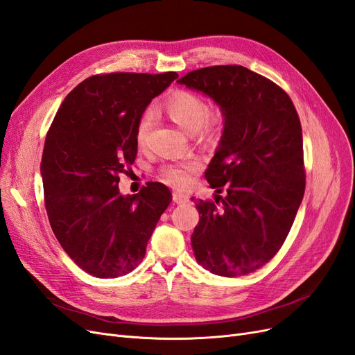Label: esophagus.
I'll list each match as a JSON object with an SVG mask.
<instances>
[{
    "instance_id": "esophagus-1",
    "label": "esophagus",
    "mask_w": 355,
    "mask_h": 355,
    "mask_svg": "<svg viewBox=\"0 0 355 355\" xmlns=\"http://www.w3.org/2000/svg\"><path fill=\"white\" fill-rule=\"evenodd\" d=\"M173 201L176 204H185L189 201V196L188 194H184V192H179V191H175L173 192Z\"/></svg>"
}]
</instances>
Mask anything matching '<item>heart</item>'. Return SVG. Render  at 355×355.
I'll list each match as a JSON object with an SVG mask.
<instances>
[{"mask_svg":"<svg viewBox=\"0 0 355 355\" xmlns=\"http://www.w3.org/2000/svg\"><path fill=\"white\" fill-rule=\"evenodd\" d=\"M164 112L182 130L202 137H213L220 132L223 114L220 110H209L207 103L198 94L179 90L173 93L164 103ZM153 124V115L145 112L139 118L136 125V142L144 145L149 128ZM198 161L189 158L180 163L167 164L161 168V176L170 185L185 187L191 180V175L198 170Z\"/></svg>","mask_w":355,"mask_h":355,"instance_id":"1","label":"heart"}]
</instances>
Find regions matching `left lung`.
Here are the masks:
<instances>
[{
	"mask_svg": "<svg viewBox=\"0 0 355 355\" xmlns=\"http://www.w3.org/2000/svg\"><path fill=\"white\" fill-rule=\"evenodd\" d=\"M207 96L223 130L206 170L227 196L198 201L191 235L197 262L222 277L247 275L270 262L292 228L305 192L302 128L286 92L244 67L192 71L178 80Z\"/></svg>",
	"mask_w": 355,
	"mask_h": 355,
	"instance_id": "1",
	"label": "left lung"
}]
</instances>
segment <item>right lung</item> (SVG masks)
Wrapping results in <instances>:
<instances>
[{
    "instance_id": "add662e5",
    "label": "right lung",
    "mask_w": 355,
    "mask_h": 355,
    "mask_svg": "<svg viewBox=\"0 0 355 355\" xmlns=\"http://www.w3.org/2000/svg\"><path fill=\"white\" fill-rule=\"evenodd\" d=\"M178 77L94 75L67 96L53 120L41 158L49 220L62 249L90 275L135 270L171 201L159 182L133 196H123L118 182L135 163L139 118Z\"/></svg>"
}]
</instances>
